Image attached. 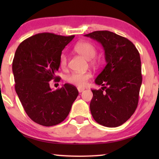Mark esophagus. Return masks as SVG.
<instances>
[{
    "label": "esophagus",
    "instance_id": "1",
    "mask_svg": "<svg viewBox=\"0 0 159 159\" xmlns=\"http://www.w3.org/2000/svg\"><path fill=\"white\" fill-rule=\"evenodd\" d=\"M77 90H78V91H79V93H82V92H83V91L84 90V88H77Z\"/></svg>",
    "mask_w": 159,
    "mask_h": 159
}]
</instances>
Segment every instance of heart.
Masks as SVG:
<instances>
[{"mask_svg":"<svg viewBox=\"0 0 159 159\" xmlns=\"http://www.w3.org/2000/svg\"><path fill=\"white\" fill-rule=\"evenodd\" d=\"M75 51L79 53L80 55L85 58L87 60H90L94 58L97 53L96 48L94 45L89 42H80L77 43L75 47ZM92 64H96L97 61L93 59ZM59 66L61 69H64L67 66V57L64 53H62L59 58ZM92 77V75L90 72L85 73H77L75 72L67 76L66 81L71 84L83 87L87 84V82L90 78Z\"/></svg>","mask_w":159,"mask_h":159,"instance_id":"1","label":"heart"}]
</instances>
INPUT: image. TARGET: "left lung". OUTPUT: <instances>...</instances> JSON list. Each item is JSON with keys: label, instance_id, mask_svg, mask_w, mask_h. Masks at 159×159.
Masks as SVG:
<instances>
[{"label": "left lung", "instance_id": "8db88e82", "mask_svg": "<svg viewBox=\"0 0 159 159\" xmlns=\"http://www.w3.org/2000/svg\"><path fill=\"white\" fill-rule=\"evenodd\" d=\"M84 36L103 45L106 61L105 68L95 79V83L103 87L92 90L91 114L100 125L119 127L138 107L142 84L140 53L131 41L112 32L95 31Z\"/></svg>", "mask_w": 159, "mask_h": 159}]
</instances>
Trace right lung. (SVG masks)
I'll return each instance as SVG.
<instances>
[{"mask_svg":"<svg viewBox=\"0 0 159 159\" xmlns=\"http://www.w3.org/2000/svg\"><path fill=\"white\" fill-rule=\"evenodd\" d=\"M74 38L39 33L21 42L15 53L12 64L15 90L28 116L40 125L51 127L62 122L79 94L72 84H65L53 91L49 84L52 80H60L55 75L60 56Z\"/></svg>","mask_w":159,"mask_h":159,"instance_id":"add662e5","label":"right lung"}]
</instances>
